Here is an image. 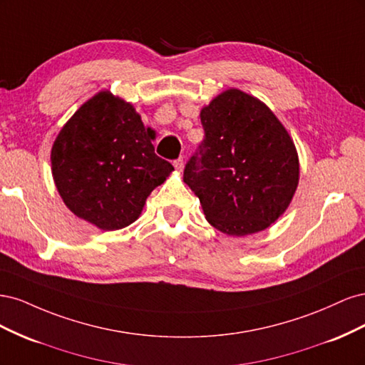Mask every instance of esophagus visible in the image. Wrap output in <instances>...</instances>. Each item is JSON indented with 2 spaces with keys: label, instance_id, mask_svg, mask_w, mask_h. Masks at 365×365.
<instances>
[{
  "label": "esophagus",
  "instance_id": "1",
  "mask_svg": "<svg viewBox=\"0 0 365 365\" xmlns=\"http://www.w3.org/2000/svg\"><path fill=\"white\" fill-rule=\"evenodd\" d=\"M173 165L178 170H182L184 169V160H182V157H180V158H176L175 161H173Z\"/></svg>",
  "mask_w": 365,
  "mask_h": 365
}]
</instances>
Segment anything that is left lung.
<instances>
[{
	"mask_svg": "<svg viewBox=\"0 0 365 365\" xmlns=\"http://www.w3.org/2000/svg\"><path fill=\"white\" fill-rule=\"evenodd\" d=\"M204 140L184 168L210 224L230 236L268 228L298 184L294 143L268 106L228 90L201 111Z\"/></svg>",
	"mask_w": 365,
	"mask_h": 365,
	"instance_id": "8db88e82",
	"label": "left lung"
}]
</instances>
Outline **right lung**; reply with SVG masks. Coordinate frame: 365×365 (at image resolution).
<instances>
[{"instance_id": "right-lung-1", "label": "right lung", "mask_w": 365, "mask_h": 365, "mask_svg": "<svg viewBox=\"0 0 365 365\" xmlns=\"http://www.w3.org/2000/svg\"><path fill=\"white\" fill-rule=\"evenodd\" d=\"M132 105L108 91L81 106L51 149L58 192L71 212L96 227L125 228L173 165L160 158Z\"/></svg>"}]
</instances>
